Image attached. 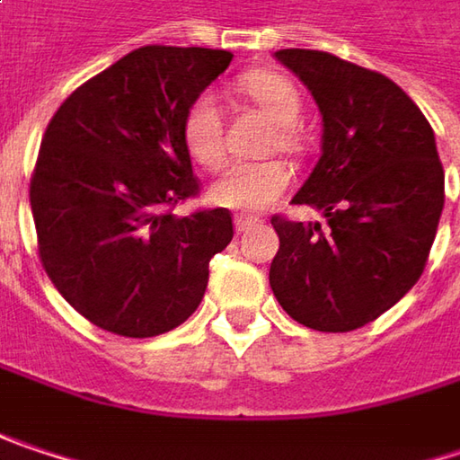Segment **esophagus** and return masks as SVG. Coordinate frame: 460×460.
Instances as JSON below:
<instances>
[{"instance_id":"obj_1","label":"esophagus","mask_w":460,"mask_h":460,"mask_svg":"<svg viewBox=\"0 0 460 460\" xmlns=\"http://www.w3.org/2000/svg\"><path fill=\"white\" fill-rule=\"evenodd\" d=\"M234 226H236V231L242 234V231L257 226V218H252V216H236V218H234Z\"/></svg>"}]
</instances>
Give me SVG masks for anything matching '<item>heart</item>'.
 Listing matches in <instances>:
<instances>
[{"instance_id":"obj_1","label":"heart","mask_w":460,"mask_h":460,"mask_svg":"<svg viewBox=\"0 0 460 460\" xmlns=\"http://www.w3.org/2000/svg\"><path fill=\"white\" fill-rule=\"evenodd\" d=\"M244 93L257 106L276 119V132L270 137V148L294 153L299 148V135L294 122L302 114V101L291 80L270 72L257 69L242 80ZM181 143L190 158L200 169H218L224 164V119L210 93H200L184 111L181 119ZM291 184V172L281 161H255V164H231L224 174L210 187V200L221 208L257 213L273 205Z\"/></svg>"}]
</instances>
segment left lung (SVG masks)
Returning <instances> with one entry per match:
<instances>
[{"label":"left lung","instance_id":"obj_1","mask_svg":"<svg viewBox=\"0 0 460 460\" xmlns=\"http://www.w3.org/2000/svg\"><path fill=\"white\" fill-rule=\"evenodd\" d=\"M276 59L323 114L320 161L291 203L323 210L328 229L270 218L281 242L270 288L312 331H357L391 310L427 265L446 203L435 132L380 72L310 49H281Z\"/></svg>","mask_w":460,"mask_h":460}]
</instances>
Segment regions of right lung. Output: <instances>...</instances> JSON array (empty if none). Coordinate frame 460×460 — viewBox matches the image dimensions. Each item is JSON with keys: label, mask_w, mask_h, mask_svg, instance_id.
Here are the masks:
<instances>
[{"label": "right lung", "mask_w": 460, "mask_h": 460, "mask_svg": "<svg viewBox=\"0 0 460 460\" xmlns=\"http://www.w3.org/2000/svg\"><path fill=\"white\" fill-rule=\"evenodd\" d=\"M231 51L143 46L83 83L46 127L31 176L43 268L75 310L127 338L198 310L210 257L234 236L226 208L179 218L200 184L181 143L187 106Z\"/></svg>", "instance_id": "1"}]
</instances>
